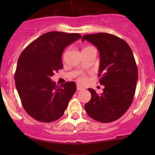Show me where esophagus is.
<instances>
[{
    "instance_id": "esophagus-1",
    "label": "esophagus",
    "mask_w": 155,
    "mask_h": 155,
    "mask_svg": "<svg viewBox=\"0 0 155 155\" xmlns=\"http://www.w3.org/2000/svg\"><path fill=\"white\" fill-rule=\"evenodd\" d=\"M76 88H77V91H81L82 90V89H84V87L80 86V85H77V87H76Z\"/></svg>"
}]
</instances>
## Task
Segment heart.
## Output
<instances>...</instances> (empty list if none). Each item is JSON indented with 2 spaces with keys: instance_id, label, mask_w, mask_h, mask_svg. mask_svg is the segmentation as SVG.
<instances>
[{
  "instance_id": "obj_1",
  "label": "heart",
  "mask_w": 155,
  "mask_h": 155,
  "mask_svg": "<svg viewBox=\"0 0 155 155\" xmlns=\"http://www.w3.org/2000/svg\"><path fill=\"white\" fill-rule=\"evenodd\" d=\"M87 48H88V47H87ZM85 80V76H79V77H78V81H79V82H83Z\"/></svg>"
}]
</instances>
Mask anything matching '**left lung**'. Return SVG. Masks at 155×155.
Wrapping results in <instances>:
<instances>
[{
  "instance_id": "obj_1",
  "label": "left lung",
  "mask_w": 155,
  "mask_h": 155,
  "mask_svg": "<svg viewBox=\"0 0 155 155\" xmlns=\"http://www.w3.org/2000/svg\"><path fill=\"white\" fill-rule=\"evenodd\" d=\"M86 40L100 52V84L104 92L94 89L90 101L85 105L87 114L93 119L109 123L121 118L129 109L135 94L138 69L129 45L122 39L107 33L86 34Z\"/></svg>"
}]
</instances>
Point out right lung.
Segmentation results:
<instances>
[{"instance_id":"obj_1","label":"right lung","mask_w":155,"mask_h":155,"mask_svg":"<svg viewBox=\"0 0 155 155\" xmlns=\"http://www.w3.org/2000/svg\"><path fill=\"white\" fill-rule=\"evenodd\" d=\"M79 34L51 31L31 43L20 54L15 83L22 107L30 116L41 122H52L64 113L76 91L74 82L60 86L51 80L63 68L64 48L80 39Z\"/></svg>"}]
</instances>
